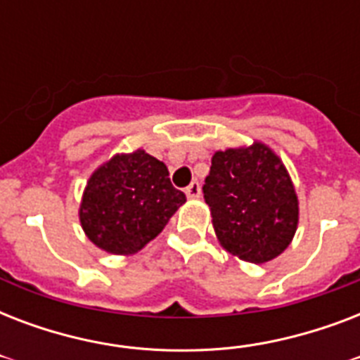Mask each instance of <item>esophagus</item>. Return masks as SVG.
I'll list each match as a JSON object with an SVG mask.
<instances>
[{"label": "esophagus", "mask_w": 360, "mask_h": 360, "mask_svg": "<svg viewBox=\"0 0 360 360\" xmlns=\"http://www.w3.org/2000/svg\"><path fill=\"white\" fill-rule=\"evenodd\" d=\"M185 194H186V198L196 200V198L202 196V186H200V183H198V181H192L191 185L185 188Z\"/></svg>", "instance_id": "esophagus-1"}]
</instances>
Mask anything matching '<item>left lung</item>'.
Wrapping results in <instances>:
<instances>
[{
  "instance_id": "left-lung-1",
  "label": "left lung",
  "mask_w": 360,
  "mask_h": 360,
  "mask_svg": "<svg viewBox=\"0 0 360 360\" xmlns=\"http://www.w3.org/2000/svg\"><path fill=\"white\" fill-rule=\"evenodd\" d=\"M203 198L220 245L245 262H271L295 236V188L282 160L263 143L214 153Z\"/></svg>"
}]
</instances>
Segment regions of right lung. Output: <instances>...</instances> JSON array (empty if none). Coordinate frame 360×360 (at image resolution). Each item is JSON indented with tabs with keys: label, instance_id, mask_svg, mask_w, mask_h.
<instances>
[{
	"label": "right lung",
	"instance_id": "right-lung-1",
	"mask_svg": "<svg viewBox=\"0 0 360 360\" xmlns=\"http://www.w3.org/2000/svg\"><path fill=\"white\" fill-rule=\"evenodd\" d=\"M185 202L166 164L138 149L115 155L95 169L82 198L80 222L98 248L134 254L164 230Z\"/></svg>",
	"mask_w": 360,
	"mask_h": 360
}]
</instances>
